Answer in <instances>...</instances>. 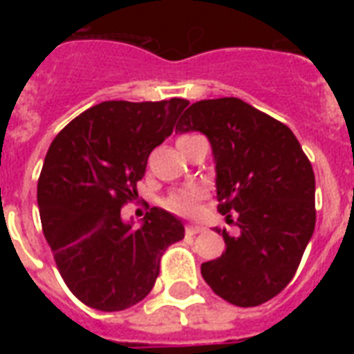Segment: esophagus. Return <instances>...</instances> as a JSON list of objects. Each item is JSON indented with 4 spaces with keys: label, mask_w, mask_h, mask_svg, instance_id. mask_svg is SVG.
Here are the masks:
<instances>
[{
    "label": "esophagus",
    "mask_w": 354,
    "mask_h": 354,
    "mask_svg": "<svg viewBox=\"0 0 354 354\" xmlns=\"http://www.w3.org/2000/svg\"><path fill=\"white\" fill-rule=\"evenodd\" d=\"M205 227L204 226H196V224H189L187 227H185V233L187 235H196V233H202L204 232Z\"/></svg>",
    "instance_id": "1"
}]
</instances>
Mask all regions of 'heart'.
<instances>
[{
  "instance_id": "heart-1",
  "label": "heart",
  "mask_w": 354,
  "mask_h": 354,
  "mask_svg": "<svg viewBox=\"0 0 354 354\" xmlns=\"http://www.w3.org/2000/svg\"><path fill=\"white\" fill-rule=\"evenodd\" d=\"M191 138H194V133H185V136H182V138L178 139V143ZM204 189L200 187L180 189V191L172 193L171 196L165 200V207L171 211V213H174V215L194 216L198 213V204L204 200Z\"/></svg>"
}]
</instances>
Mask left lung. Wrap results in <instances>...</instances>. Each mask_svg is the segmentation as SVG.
<instances>
[{
	"label": "left lung",
	"instance_id": "left-lung-1",
	"mask_svg": "<svg viewBox=\"0 0 354 354\" xmlns=\"http://www.w3.org/2000/svg\"><path fill=\"white\" fill-rule=\"evenodd\" d=\"M176 130L207 136L218 211L241 230H216L226 252L202 264V277L232 305H263L290 283L314 233L313 165L290 128L236 97L194 102Z\"/></svg>",
	"mask_w": 354,
	"mask_h": 354
}]
</instances>
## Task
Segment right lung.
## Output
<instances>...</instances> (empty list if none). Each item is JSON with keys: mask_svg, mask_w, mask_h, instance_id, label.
Returning <instances> with one entry per match:
<instances>
[{"mask_svg": "<svg viewBox=\"0 0 354 354\" xmlns=\"http://www.w3.org/2000/svg\"><path fill=\"white\" fill-rule=\"evenodd\" d=\"M189 101H106L53 139L38 178L41 230L75 297L118 313L149 296L161 255L183 239L176 216L152 207L143 226L121 218L138 198L150 152L172 133Z\"/></svg>", "mask_w": 354, "mask_h": 354, "instance_id": "obj_1", "label": "right lung"}]
</instances>
